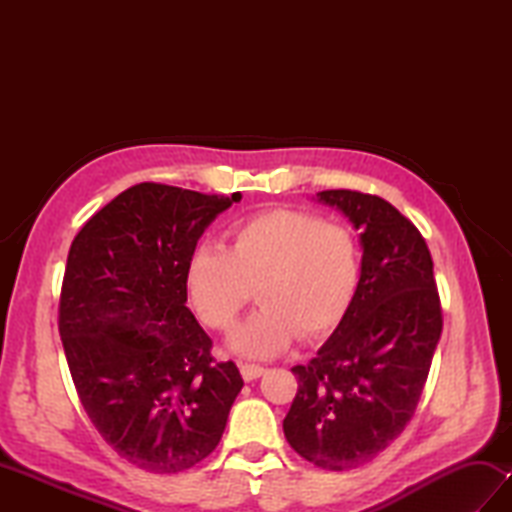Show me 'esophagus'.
<instances>
[{"mask_svg":"<svg viewBox=\"0 0 512 512\" xmlns=\"http://www.w3.org/2000/svg\"><path fill=\"white\" fill-rule=\"evenodd\" d=\"M239 372H242V378L246 383H250V380H257L259 376H264L266 367L255 365V363H239Z\"/></svg>","mask_w":512,"mask_h":512,"instance_id":"1","label":"esophagus"}]
</instances>
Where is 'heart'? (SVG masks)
<instances>
[{
	"instance_id": "b5f03b06",
	"label": "heart",
	"mask_w": 512,
	"mask_h": 512,
	"mask_svg": "<svg viewBox=\"0 0 512 512\" xmlns=\"http://www.w3.org/2000/svg\"><path fill=\"white\" fill-rule=\"evenodd\" d=\"M361 273V246L350 226L299 209H270L235 224L224 250H195L184 292L206 328L228 330L255 288L262 308L228 343L244 356L266 358L299 334L321 339L339 328L354 306Z\"/></svg>"
}]
</instances>
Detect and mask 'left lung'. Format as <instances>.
<instances>
[{
    "label": "left lung",
    "mask_w": 512,
    "mask_h": 512,
    "mask_svg": "<svg viewBox=\"0 0 512 512\" xmlns=\"http://www.w3.org/2000/svg\"><path fill=\"white\" fill-rule=\"evenodd\" d=\"M361 231L354 306L308 365L292 367L297 396L284 433L325 471L374 460L407 427L442 332L427 242L396 206L350 189L317 193Z\"/></svg>",
    "instance_id": "left-lung-1"
}]
</instances>
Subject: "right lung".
Here are the masks:
<instances>
[{"label": "right lung", "mask_w": 512, "mask_h": 512, "mask_svg": "<svg viewBox=\"0 0 512 512\" xmlns=\"http://www.w3.org/2000/svg\"><path fill=\"white\" fill-rule=\"evenodd\" d=\"M239 200L140 182L70 246L59 334L76 394L101 438L143 471L202 462L244 387L233 361L211 356L184 292L198 239Z\"/></svg>", "instance_id": "1"}]
</instances>
